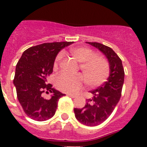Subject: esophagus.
<instances>
[{
	"label": "esophagus",
	"mask_w": 147,
	"mask_h": 147,
	"mask_svg": "<svg viewBox=\"0 0 147 147\" xmlns=\"http://www.w3.org/2000/svg\"><path fill=\"white\" fill-rule=\"evenodd\" d=\"M67 95L69 97H71V98H75L76 97L75 94H67Z\"/></svg>",
	"instance_id": "esophagus-1"
}]
</instances>
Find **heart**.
Listing matches in <instances>:
<instances>
[{
    "label": "heart",
    "mask_w": 147,
    "mask_h": 147,
    "mask_svg": "<svg viewBox=\"0 0 147 147\" xmlns=\"http://www.w3.org/2000/svg\"><path fill=\"white\" fill-rule=\"evenodd\" d=\"M70 53L80 62L85 82L90 87H98L107 81L110 75V66L105 58L98 54H93V51L88 47H76L70 49ZM61 54L56 56L54 67L58 66L61 59ZM84 83L82 74H69L62 72L55 79V87L63 92L76 93L78 92Z\"/></svg>",
    "instance_id": "obj_1"
}]
</instances>
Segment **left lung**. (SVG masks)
Segmentation results:
<instances>
[{"mask_svg":"<svg viewBox=\"0 0 147 147\" xmlns=\"http://www.w3.org/2000/svg\"><path fill=\"white\" fill-rule=\"evenodd\" d=\"M98 49L107 57L110 65V75L107 82L90 92L92 99L82 108H75L76 119L80 123L94 127L103 123L111 114L120 100L124 81L122 61L111 48L99 42H86Z\"/></svg>","mask_w":147,"mask_h":147,"instance_id":"obj_1","label":"left lung"}]
</instances>
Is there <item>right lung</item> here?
I'll return each instance as SVG.
<instances>
[{"instance_id":"obj_1","label":"right lung","mask_w":147,"mask_h":147,"mask_svg":"<svg viewBox=\"0 0 147 147\" xmlns=\"http://www.w3.org/2000/svg\"><path fill=\"white\" fill-rule=\"evenodd\" d=\"M72 42H46L32 47L24 52L16 65L13 84L20 104L29 117L44 121L53 117L58 100L65 94L47 84V76L53 70L56 55ZM52 93L51 98L43 97L44 92Z\"/></svg>"}]
</instances>
